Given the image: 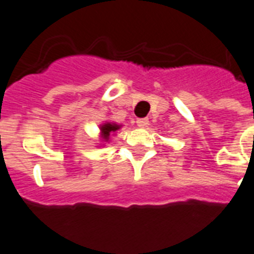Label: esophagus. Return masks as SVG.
I'll return each mask as SVG.
<instances>
[{"mask_svg": "<svg viewBox=\"0 0 254 254\" xmlns=\"http://www.w3.org/2000/svg\"><path fill=\"white\" fill-rule=\"evenodd\" d=\"M136 125L139 127H145L147 125H148V119H136Z\"/></svg>", "mask_w": 254, "mask_h": 254, "instance_id": "esophagus-1", "label": "esophagus"}]
</instances>
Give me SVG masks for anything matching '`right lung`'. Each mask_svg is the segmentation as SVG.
<instances>
[{
	"label": "right lung",
	"mask_w": 254,
	"mask_h": 254,
	"mask_svg": "<svg viewBox=\"0 0 254 254\" xmlns=\"http://www.w3.org/2000/svg\"><path fill=\"white\" fill-rule=\"evenodd\" d=\"M123 125H119L112 121H105L103 124L100 125V138H101V144L105 145L106 143L110 140V136L114 135Z\"/></svg>",
	"instance_id": "right-lung-1"
}]
</instances>
